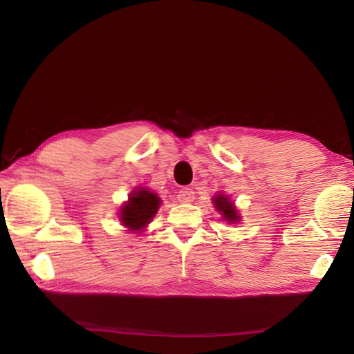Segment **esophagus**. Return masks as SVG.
I'll list each match as a JSON object with an SVG mask.
<instances>
[{"label": "esophagus", "instance_id": "34e87169", "mask_svg": "<svg viewBox=\"0 0 354 354\" xmlns=\"http://www.w3.org/2000/svg\"><path fill=\"white\" fill-rule=\"evenodd\" d=\"M177 199L181 203H189V202H192V201L195 199V192L192 190V189H189V187H183V189L178 192Z\"/></svg>", "mask_w": 354, "mask_h": 354}]
</instances>
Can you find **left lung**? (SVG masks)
Masks as SVG:
<instances>
[{
    "instance_id": "obj_1",
    "label": "left lung",
    "mask_w": 354,
    "mask_h": 354,
    "mask_svg": "<svg viewBox=\"0 0 354 354\" xmlns=\"http://www.w3.org/2000/svg\"><path fill=\"white\" fill-rule=\"evenodd\" d=\"M212 203H214V207L217 208V211L221 212L223 220H226L229 223L239 221L241 217H239L236 208H234V203L226 195H223V194L216 195L212 199Z\"/></svg>"
}]
</instances>
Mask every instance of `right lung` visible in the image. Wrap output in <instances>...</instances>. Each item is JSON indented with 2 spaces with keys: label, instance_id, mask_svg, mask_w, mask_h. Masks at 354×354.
<instances>
[{
  "label": "right lung",
  "instance_id": "right-lung-1",
  "mask_svg": "<svg viewBox=\"0 0 354 354\" xmlns=\"http://www.w3.org/2000/svg\"><path fill=\"white\" fill-rule=\"evenodd\" d=\"M159 205L160 199L153 192L146 187H138L137 190H133V194L120 211V220L122 226L131 232L143 230L155 217Z\"/></svg>",
  "mask_w": 354,
  "mask_h": 354
}]
</instances>
